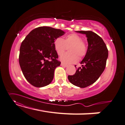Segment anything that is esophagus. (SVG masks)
<instances>
[{
    "mask_svg": "<svg viewBox=\"0 0 125 125\" xmlns=\"http://www.w3.org/2000/svg\"><path fill=\"white\" fill-rule=\"evenodd\" d=\"M61 66H62V67H67L68 66L67 64H65L64 63H61Z\"/></svg>",
    "mask_w": 125,
    "mask_h": 125,
    "instance_id": "1",
    "label": "esophagus"
}]
</instances>
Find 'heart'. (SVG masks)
<instances>
[{
    "label": "heart",
    "mask_w": 125,
    "mask_h": 125,
    "mask_svg": "<svg viewBox=\"0 0 125 125\" xmlns=\"http://www.w3.org/2000/svg\"><path fill=\"white\" fill-rule=\"evenodd\" d=\"M68 48L67 53L60 57V60L66 64L76 63L79 60V57L81 58L86 55L87 45L82 38L76 33H71L66 36L64 40L61 38H57L54 42V47L59 55H61Z\"/></svg>",
    "instance_id": "b5f03b06"
}]
</instances>
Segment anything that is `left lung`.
<instances>
[{"label": "left lung", "instance_id": "8db88e82", "mask_svg": "<svg viewBox=\"0 0 125 125\" xmlns=\"http://www.w3.org/2000/svg\"><path fill=\"white\" fill-rule=\"evenodd\" d=\"M85 34L88 42L87 53L81 62L82 67L77 69L73 75L68 76V80L76 86L83 88L94 83L103 73L108 56V51L100 37L91 31H78Z\"/></svg>", "mask_w": 125, "mask_h": 125}]
</instances>
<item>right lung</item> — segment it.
Returning <instances> with one entry per match:
<instances>
[{
    "label": "right lung",
    "mask_w": 125,
    "mask_h": 125,
    "mask_svg": "<svg viewBox=\"0 0 125 125\" xmlns=\"http://www.w3.org/2000/svg\"><path fill=\"white\" fill-rule=\"evenodd\" d=\"M64 33L60 29L39 27L22 42L19 63L25 79L33 86L44 87L53 80L55 69L61 64L54 42Z\"/></svg>",
    "instance_id": "obj_1"
}]
</instances>
